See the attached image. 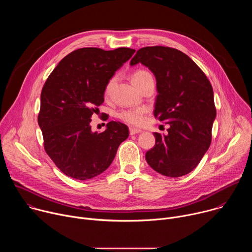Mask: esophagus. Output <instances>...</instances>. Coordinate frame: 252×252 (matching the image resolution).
<instances>
[{
	"label": "esophagus",
	"instance_id": "esophagus-1",
	"mask_svg": "<svg viewBox=\"0 0 252 252\" xmlns=\"http://www.w3.org/2000/svg\"><path fill=\"white\" fill-rule=\"evenodd\" d=\"M141 130L138 129V128H133V127H129V134L130 135H133V134H136V133H139Z\"/></svg>",
	"mask_w": 252,
	"mask_h": 252
}]
</instances>
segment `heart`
I'll use <instances>...</instances> for the list:
<instances>
[{"instance_id": "1", "label": "heart", "mask_w": 252, "mask_h": 252, "mask_svg": "<svg viewBox=\"0 0 252 252\" xmlns=\"http://www.w3.org/2000/svg\"><path fill=\"white\" fill-rule=\"evenodd\" d=\"M147 78H153L148 70L136 69L131 76V82L134 86H137L138 84H140L143 80ZM116 81H117V77H113L109 81H107V83L105 84V87H104V94L105 95H107L111 93ZM145 114H146V109H143V107H136V109H131V110H126V111L121 112L119 114V118L129 125L140 126L143 123V121H145Z\"/></svg>"}]
</instances>
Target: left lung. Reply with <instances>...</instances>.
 I'll return each mask as SVG.
<instances>
[{
    "instance_id": "obj_1",
    "label": "left lung",
    "mask_w": 252,
    "mask_h": 252,
    "mask_svg": "<svg viewBox=\"0 0 252 252\" xmlns=\"http://www.w3.org/2000/svg\"><path fill=\"white\" fill-rule=\"evenodd\" d=\"M142 63L156 77L154 115L169 125L167 134L154 132L155 147L146 159L157 172L179 177L193 170L208 150L217 117L212 87L199 66L173 48L139 49L130 65Z\"/></svg>"
}]
</instances>
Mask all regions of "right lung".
Listing matches in <instances>:
<instances>
[{"label": "right lung", "instance_id": "add662e5", "mask_svg": "<svg viewBox=\"0 0 252 252\" xmlns=\"http://www.w3.org/2000/svg\"><path fill=\"white\" fill-rule=\"evenodd\" d=\"M135 50L82 48L65 56L52 71L41 94L38 123L48 156L65 175L86 181L113 162L128 128L110 122L92 131V116L104 98V87Z\"/></svg>", "mask_w": 252, "mask_h": 252}]
</instances>
